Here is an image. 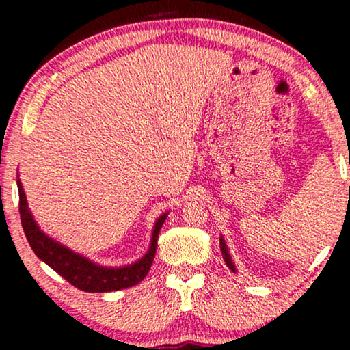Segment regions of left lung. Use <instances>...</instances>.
I'll list each match as a JSON object with an SVG mask.
<instances>
[{"label": "left lung", "instance_id": "1", "mask_svg": "<svg viewBox=\"0 0 350 350\" xmlns=\"http://www.w3.org/2000/svg\"><path fill=\"white\" fill-rule=\"evenodd\" d=\"M219 248H221L223 260H224V262H226V265H228L229 269H231L232 272H237V269H236V265H234V262H232V258H231V255H229L228 245H226V242H224L223 236H219Z\"/></svg>", "mask_w": 350, "mask_h": 350}]
</instances>
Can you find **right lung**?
<instances>
[{"mask_svg":"<svg viewBox=\"0 0 350 350\" xmlns=\"http://www.w3.org/2000/svg\"><path fill=\"white\" fill-rule=\"evenodd\" d=\"M17 188L22 228L31 250L35 252V255L41 261L51 266L57 274H60L71 285H75L76 288L89 291V293H107V291L129 288V286L137 285L138 282L145 279L152 265V260H154L157 236H159L162 224H164L169 213L161 215L156 219L154 228H152L150 248H148V252L140 260L127 266L107 267L90 261L89 258L73 252L68 247L62 245L60 242L54 241V239L42 232L35 221V218H33L30 208H28L25 191H23V186L18 178Z\"/></svg>","mask_w":350,"mask_h":350,"instance_id":"1","label":"right lung"}]
</instances>
